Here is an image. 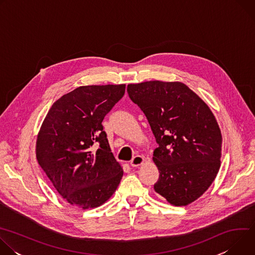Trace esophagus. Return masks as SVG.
I'll return each instance as SVG.
<instances>
[{"mask_svg":"<svg viewBox=\"0 0 255 255\" xmlns=\"http://www.w3.org/2000/svg\"><path fill=\"white\" fill-rule=\"evenodd\" d=\"M143 162H144V158H143L142 156H140V155H136V156H134V157L131 159L130 164H131L133 167H137V166L141 165Z\"/></svg>","mask_w":255,"mask_h":255,"instance_id":"1","label":"esophagus"}]
</instances>
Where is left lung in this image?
<instances>
[{"mask_svg": "<svg viewBox=\"0 0 255 255\" xmlns=\"http://www.w3.org/2000/svg\"><path fill=\"white\" fill-rule=\"evenodd\" d=\"M127 92L146 116L158 147L154 190L173 206H187L212 185L221 165L222 135L208 105L179 82L130 84Z\"/></svg>", "mask_w": 255, "mask_h": 255, "instance_id": "1", "label": "left lung"}]
</instances>
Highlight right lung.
I'll return each instance as SVG.
<instances>
[{
  "instance_id": "obj_1",
  "label": "right lung",
  "mask_w": 255,
  "mask_h": 255,
  "mask_svg": "<svg viewBox=\"0 0 255 255\" xmlns=\"http://www.w3.org/2000/svg\"><path fill=\"white\" fill-rule=\"evenodd\" d=\"M124 94L125 85L79 87L51 106L41 125L36 157L70 205L97 208L120 184L123 169L102 122Z\"/></svg>"
}]
</instances>
